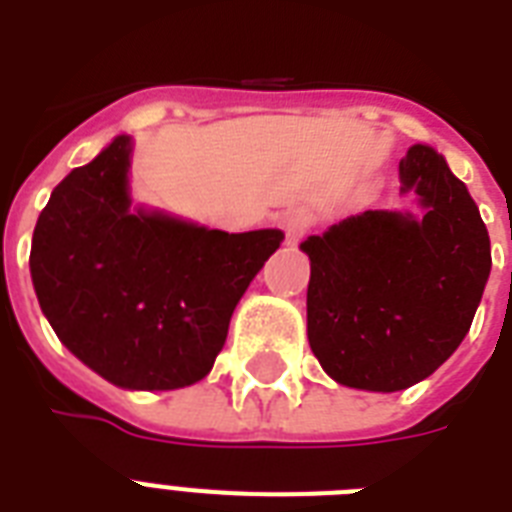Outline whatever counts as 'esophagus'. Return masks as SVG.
I'll return each mask as SVG.
<instances>
[{"instance_id":"1","label":"esophagus","mask_w":512,"mask_h":512,"mask_svg":"<svg viewBox=\"0 0 512 512\" xmlns=\"http://www.w3.org/2000/svg\"><path fill=\"white\" fill-rule=\"evenodd\" d=\"M311 212L303 207L292 209L287 215V220H284V231H287V241L289 244H295L297 239H303V233L311 228Z\"/></svg>"}]
</instances>
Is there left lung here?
Listing matches in <instances>:
<instances>
[{"mask_svg":"<svg viewBox=\"0 0 512 512\" xmlns=\"http://www.w3.org/2000/svg\"><path fill=\"white\" fill-rule=\"evenodd\" d=\"M398 175L420 217L369 209L300 244L313 356L340 385L377 393L409 388L452 356L492 271L489 231L444 156L417 143Z\"/></svg>","mask_w":512,"mask_h":512,"instance_id":"8db88e82","label":"left lung"}]
</instances>
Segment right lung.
Segmentation results:
<instances>
[{
  "label": "right lung",
  "mask_w": 512,
  "mask_h": 512,
  "mask_svg": "<svg viewBox=\"0 0 512 512\" xmlns=\"http://www.w3.org/2000/svg\"><path fill=\"white\" fill-rule=\"evenodd\" d=\"M130 154L119 135L55 185L36 220L31 279L55 335L92 372L130 390L185 388L209 374L233 308L284 233L132 212Z\"/></svg>",
  "instance_id": "right-lung-1"
}]
</instances>
